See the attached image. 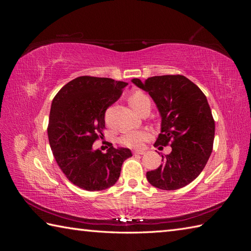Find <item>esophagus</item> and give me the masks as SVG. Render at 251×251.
<instances>
[{
  "label": "esophagus",
  "instance_id": "esophagus-1",
  "mask_svg": "<svg viewBox=\"0 0 251 251\" xmlns=\"http://www.w3.org/2000/svg\"><path fill=\"white\" fill-rule=\"evenodd\" d=\"M144 153H146V151H133L134 155H143Z\"/></svg>",
  "mask_w": 251,
  "mask_h": 251
}]
</instances>
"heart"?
I'll return each mask as SVG.
<instances>
[{"instance_id": "heart-1", "label": "heart", "mask_w": 251, "mask_h": 251, "mask_svg": "<svg viewBox=\"0 0 251 251\" xmlns=\"http://www.w3.org/2000/svg\"><path fill=\"white\" fill-rule=\"evenodd\" d=\"M130 103L135 111L139 112L140 109L143 107L147 102H151L150 98L140 91L135 92L130 97ZM151 134L147 130H135L126 132L120 137V142L126 147L132 148V149H140L143 143L151 139Z\"/></svg>"}]
</instances>
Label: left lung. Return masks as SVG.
I'll list each match as a JSON object with an SVG mask.
<instances>
[{
	"label": "left lung",
	"instance_id": "left-lung-1",
	"mask_svg": "<svg viewBox=\"0 0 251 251\" xmlns=\"http://www.w3.org/2000/svg\"><path fill=\"white\" fill-rule=\"evenodd\" d=\"M132 82L150 94L161 116V133L154 146L172 147L162 164L147 173L150 183L174 191L191 183L206 165L215 138V120L206 96L183 75L153 76Z\"/></svg>",
	"mask_w": 251,
	"mask_h": 251
}]
</instances>
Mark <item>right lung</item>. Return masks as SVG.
I'll use <instances>...</instances> for the list:
<instances>
[{
  "mask_svg": "<svg viewBox=\"0 0 251 251\" xmlns=\"http://www.w3.org/2000/svg\"><path fill=\"white\" fill-rule=\"evenodd\" d=\"M127 82L107 77L79 76L65 85L53 98L48 138L56 163L67 179L89 192L116 183L121 165L131 151L109 146L107 153L93 150L103 136L104 114L119 100Z\"/></svg>",
  "mask_w": 251,
  "mask_h": 251,
  "instance_id": "right-lung-1",
  "label": "right lung"
}]
</instances>
